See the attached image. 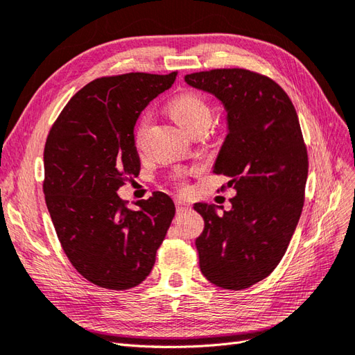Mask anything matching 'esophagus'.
<instances>
[{
	"label": "esophagus",
	"instance_id": "34e87169",
	"mask_svg": "<svg viewBox=\"0 0 355 355\" xmlns=\"http://www.w3.org/2000/svg\"><path fill=\"white\" fill-rule=\"evenodd\" d=\"M175 203H176V209H178V212H184V211H188V209H190V203L185 202L184 199H176V200H175Z\"/></svg>",
	"mask_w": 355,
	"mask_h": 355
}]
</instances>
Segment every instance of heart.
I'll return each instance as SVG.
<instances>
[{"instance_id": "b5f03b06", "label": "heart", "mask_w": 355, "mask_h": 355, "mask_svg": "<svg viewBox=\"0 0 355 355\" xmlns=\"http://www.w3.org/2000/svg\"><path fill=\"white\" fill-rule=\"evenodd\" d=\"M168 111L173 116V120H175L180 128L190 133L199 128H208V124L211 121V106L208 103V100L205 98L202 94L194 92V91L184 92L176 98H173L168 106ZM147 123H148V116L147 115L141 116V120L138 121V125H137V133H135L137 139L143 135ZM193 171H194L193 168L179 171L176 176L178 185L184 187L185 176L190 175Z\"/></svg>"}]
</instances>
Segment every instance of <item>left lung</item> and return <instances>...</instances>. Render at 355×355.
<instances>
[{
    "label": "left lung",
    "mask_w": 355,
    "mask_h": 355,
    "mask_svg": "<svg viewBox=\"0 0 355 355\" xmlns=\"http://www.w3.org/2000/svg\"><path fill=\"white\" fill-rule=\"evenodd\" d=\"M185 82L226 109L230 133L214 173L237 191L220 217L212 205H194L205 222L196 240L200 270L222 288H248L277 269L301 217L309 176L301 124L286 91L255 71H200Z\"/></svg>",
    "instance_id": "obj_1"
}]
</instances>
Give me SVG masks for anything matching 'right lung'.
Segmentation results:
<instances>
[{
	"mask_svg": "<svg viewBox=\"0 0 355 355\" xmlns=\"http://www.w3.org/2000/svg\"><path fill=\"white\" fill-rule=\"evenodd\" d=\"M176 76L96 78L71 97L46 137V208L69 263L98 287L141 284L175 217V203L165 193L156 191L130 209L116 191L139 175L133 137L139 114Z\"/></svg>",
	"mask_w": 355,
	"mask_h": 355,
	"instance_id": "add662e5",
	"label": "right lung"
}]
</instances>
